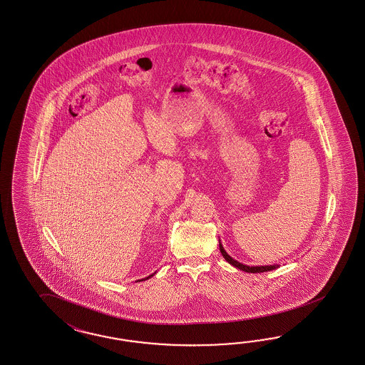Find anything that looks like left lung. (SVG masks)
Segmentation results:
<instances>
[{
	"mask_svg": "<svg viewBox=\"0 0 365 365\" xmlns=\"http://www.w3.org/2000/svg\"><path fill=\"white\" fill-rule=\"evenodd\" d=\"M220 252H221L222 257H224L225 260L228 261L230 265H233V267L239 268L241 271L250 272V273H261V272H268L272 271V269H276V268L279 267V265H265V267H248V265H244V264H241L239 261L232 259L230 255L225 252V250L222 248V245H221V244H220Z\"/></svg>",
	"mask_w": 365,
	"mask_h": 365,
	"instance_id": "obj_1",
	"label": "left lung"
}]
</instances>
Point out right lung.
Returning <instances> with one entry per match:
<instances>
[{"label":"right lung","mask_w":365,"mask_h":365,"mask_svg":"<svg viewBox=\"0 0 365 365\" xmlns=\"http://www.w3.org/2000/svg\"><path fill=\"white\" fill-rule=\"evenodd\" d=\"M152 276H153V274H152Z\"/></svg>","instance_id":"obj_1"}]
</instances>
